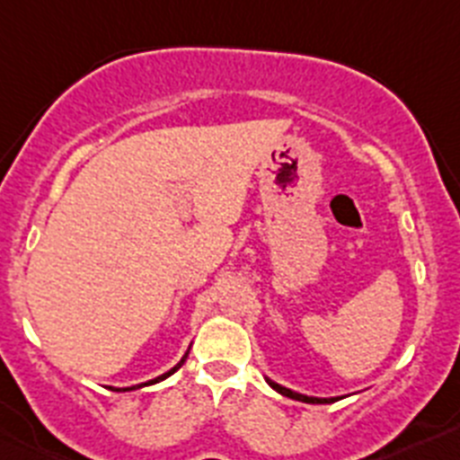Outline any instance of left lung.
<instances>
[{"label":"left lung","instance_id":"1","mask_svg":"<svg viewBox=\"0 0 460 460\" xmlns=\"http://www.w3.org/2000/svg\"><path fill=\"white\" fill-rule=\"evenodd\" d=\"M267 382H270V387L276 389V392H279V394H283V396H288V398H295V401H302V403H334V401H336V398L304 396V394H296V392H292V389H288V387H280L279 382L270 380V377H267Z\"/></svg>","mask_w":460,"mask_h":460}]
</instances>
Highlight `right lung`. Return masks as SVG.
Masks as SVG:
<instances>
[{
  "label": "right lung",
  "mask_w": 460,
  "mask_h": 460,
  "mask_svg": "<svg viewBox=\"0 0 460 460\" xmlns=\"http://www.w3.org/2000/svg\"><path fill=\"white\" fill-rule=\"evenodd\" d=\"M186 357H189V352H186V355L181 357V361H180V364H177V367H174V368H170V371H168V373H164V376H158V377H154V380L145 382V385H154V382H161V380H165V377H170V376H172V373L177 371V368H180L181 364H184V361H186ZM137 387H140V385H137Z\"/></svg>",
  "instance_id": "add662e5"
}]
</instances>
